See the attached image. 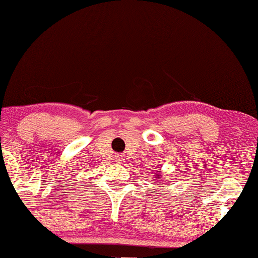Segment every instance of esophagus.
<instances>
[{"label": "esophagus", "instance_id": "34e87169", "mask_svg": "<svg viewBox=\"0 0 258 258\" xmlns=\"http://www.w3.org/2000/svg\"><path fill=\"white\" fill-rule=\"evenodd\" d=\"M122 160H123L122 155H117V156H116V161H117V162H121Z\"/></svg>", "mask_w": 258, "mask_h": 258}]
</instances>
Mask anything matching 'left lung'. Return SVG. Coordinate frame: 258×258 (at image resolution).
<instances>
[{
	"label": "left lung",
	"instance_id": "left-lung-1",
	"mask_svg": "<svg viewBox=\"0 0 258 258\" xmlns=\"http://www.w3.org/2000/svg\"><path fill=\"white\" fill-rule=\"evenodd\" d=\"M160 176H161V175H160V174H158V172H157V175H156V177H155V178H157V179H158V178H160Z\"/></svg>",
	"mask_w": 258,
	"mask_h": 258
}]
</instances>
